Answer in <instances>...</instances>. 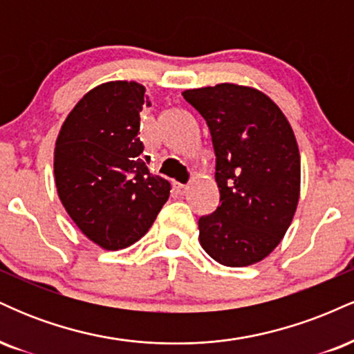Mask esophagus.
Listing matches in <instances>:
<instances>
[{
	"label": "esophagus",
	"instance_id": "34e87169",
	"mask_svg": "<svg viewBox=\"0 0 354 354\" xmlns=\"http://www.w3.org/2000/svg\"><path fill=\"white\" fill-rule=\"evenodd\" d=\"M174 189H176L180 194H185L186 191H188V186L180 185V183H174Z\"/></svg>",
	"mask_w": 354,
	"mask_h": 354
}]
</instances>
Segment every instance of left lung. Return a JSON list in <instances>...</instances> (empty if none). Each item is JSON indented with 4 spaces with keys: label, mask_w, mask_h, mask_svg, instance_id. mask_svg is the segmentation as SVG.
Returning <instances> with one entry per match:
<instances>
[{
    "label": "left lung",
    "mask_w": 354,
    "mask_h": 354,
    "mask_svg": "<svg viewBox=\"0 0 354 354\" xmlns=\"http://www.w3.org/2000/svg\"><path fill=\"white\" fill-rule=\"evenodd\" d=\"M183 96L206 120L216 154L221 205L198 221L200 245L219 265H254L281 243L298 208L301 160L293 128L256 88L221 83Z\"/></svg>",
    "instance_id": "8db88e82"
}]
</instances>
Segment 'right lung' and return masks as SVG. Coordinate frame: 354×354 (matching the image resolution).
Instances as JSON below:
<instances>
[{"label":"right lung","instance_id":"obj_1","mask_svg":"<svg viewBox=\"0 0 354 354\" xmlns=\"http://www.w3.org/2000/svg\"><path fill=\"white\" fill-rule=\"evenodd\" d=\"M145 91L136 81L121 80L89 89L56 140L53 166L59 200L81 233L108 251L143 238L171 189L141 158L140 111L149 106Z\"/></svg>","mask_w":354,"mask_h":354}]
</instances>
